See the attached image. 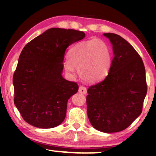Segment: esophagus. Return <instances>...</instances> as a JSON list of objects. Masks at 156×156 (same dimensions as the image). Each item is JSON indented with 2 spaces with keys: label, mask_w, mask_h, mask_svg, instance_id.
<instances>
[{
  "label": "esophagus",
  "mask_w": 156,
  "mask_h": 156,
  "mask_svg": "<svg viewBox=\"0 0 156 156\" xmlns=\"http://www.w3.org/2000/svg\"><path fill=\"white\" fill-rule=\"evenodd\" d=\"M78 92L79 93H80L82 94H87V88L85 87H83V86H80L79 87V89H78Z\"/></svg>",
  "instance_id": "esophagus-1"
}]
</instances>
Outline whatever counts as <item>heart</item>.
I'll list each match as a JSON object with an SVG mask.
<instances>
[{"instance_id": "heart-1", "label": "heart", "mask_w": 156, "mask_h": 156, "mask_svg": "<svg viewBox=\"0 0 156 156\" xmlns=\"http://www.w3.org/2000/svg\"><path fill=\"white\" fill-rule=\"evenodd\" d=\"M112 65L110 47L105 42L94 38L76 44L69 51L64 67L69 77H75L76 69L83 80L94 83L107 77Z\"/></svg>"}]
</instances>
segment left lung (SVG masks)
Segmentation results:
<instances>
[{"label": "left lung", "mask_w": 156, "mask_h": 156, "mask_svg": "<svg viewBox=\"0 0 156 156\" xmlns=\"http://www.w3.org/2000/svg\"><path fill=\"white\" fill-rule=\"evenodd\" d=\"M113 45L110 72L104 80L89 87L87 115L91 125L104 133L125 130L141 114L147 92L143 61L122 37L107 33Z\"/></svg>", "instance_id": "obj_1"}]
</instances>
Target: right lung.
<instances>
[{
    "label": "right lung",
    "instance_id": "obj_1",
    "mask_svg": "<svg viewBox=\"0 0 156 156\" xmlns=\"http://www.w3.org/2000/svg\"><path fill=\"white\" fill-rule=\"evenodd\" d=\"M75 30L51 28L26 44L13 76L14 104L28 124L50 129L65 120L68 100L78 85L62 76L67 47L83 39Z\"/></svg>",
    "mask_w": 156,
    "mask_h": 156
}]
</instances>
